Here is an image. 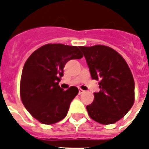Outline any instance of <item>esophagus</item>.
Wrapping results in <instances>:
<instances>
[{
  "label": "esophagus",
  "mask_w": 149,
  "mask_h": 149,
  "mask_svg": "<svg viewBox=\"0 0 149 149\" xmlns=\"http://www.w3.org/2000/svg\"><path fill=\"white\" fill-rule=\"evenodd\" d=\"M83 93H84V91H83L82 89H79V94H81Z\"/></svg>",
  "instance_id": "esophagus-1"
}]
</instances>
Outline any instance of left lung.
<instances>
[{
  "instance_id": "left-lung-1",
  "label": "left lung",
  "mask_w": 149,
  "mask_h": 149,
  "mask_svg": "<svg viewBox=\"0 0 149 149\" xmlns=\"http://www.w3.org/2000/svg\"><path fill=\"white\" fill-rule=\"evenodd\" d=\"M92 79L99 80L100 91L86 106L89 116L102 125L117 122L134 102V81L125 58L112 48L96 45L80 46Z\"/></svg>"
}]
</instances>
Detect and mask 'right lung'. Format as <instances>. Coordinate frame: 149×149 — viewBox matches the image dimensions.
<instances>
[{"instance_id": "obj_1", "label": "right lung", "mask_w": 149, "mask_h": 149, "mask_svg": "<svg viewBox=\"0 0 149 149\" xmlns=\"http://www.w3.org/2000/svg\"><path fill=\"white\" fill-rule=\"evenodd\" d=\"M83 56L77 46L46 44L27 59L21 77L20 96L25 108L39 122L52 125L66 116L79 90L70 86L64 91L58 82L65 63Z\"/></svg>"}]
</instances>
